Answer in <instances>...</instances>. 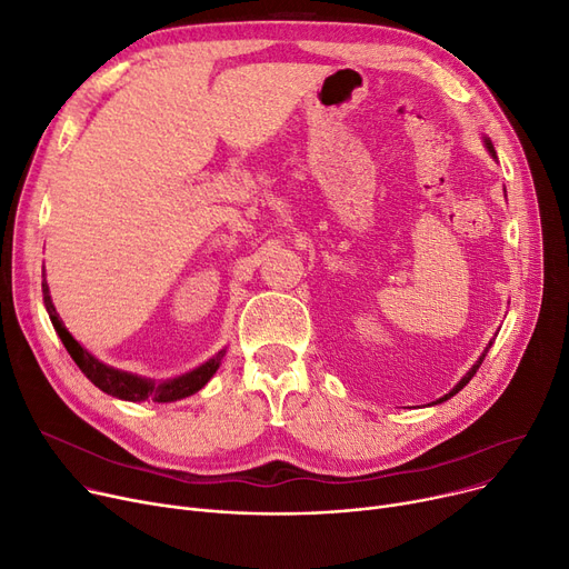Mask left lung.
Listing matches in <instances>:
<instances>
[{"instance_id": "obj_1", "label": "left lung", "mask_w": 569, "mask_h": 569, "mask_svg": "<svg viewBox=\"0 0 569 569\" xmlns=\"http://www.w3.org/2000/svg\"><path fill=\"white\" fill-rule=\"evenodd\" d=\"M487 149H489V152H491V157H493V159H496V149H493V144H491V142H489V140H487ZM489 348H491V343H489V346H487V350H485V352H482V357H480V360H477V362H475V365H472V369H470V371H468V373H466V376H463V378H461V380H459V382H457V387H455V390H452V392H450V395H445V397H442V399H438V401H436V403H440V401H447V399H450V397H455V395H457V392H461V390H463V387H466V385H468V382H470V378H472V376H475V373H477V369H480V365H482V362H485V357H487V352H489Z\"/></svg>"}]
</instances>
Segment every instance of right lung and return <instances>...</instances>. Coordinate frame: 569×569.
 Instances as JSON below:
<instances>
[{"label":"right lung","mask_w":569,"mask_h":569,"mask_svg":"<svg viewBox=\"0 0 569 569\" xmlns=\"http://www.w3.org/2000/svg\"><path fill=\"white\" fill-rule=\"evenodd\" d=\"M43 302H46V309L50 313V320L54 325V330L59 335V339H62V343L67 346L69 355L73 357V362L80 367V371L92 380L101 392L110 395V397H117V399H127V401H157V403H168V401H177V399H184V397H191L196 395L200 387L207 385V380L212 378L221 365V357L226 350H221L214 360L204 362L202 367L193 369L191 373H184L179 378H172V380H166L161 385L152 382V380H144V378H138L133 373H127V371H117L112 367H106L103 362H99L94 355H89L64 327V322L59 320L57 311H54V305L50 300V292H48V283L43 279Z\"/></svg>","instance_id":"obj_1"}]
</instances>
